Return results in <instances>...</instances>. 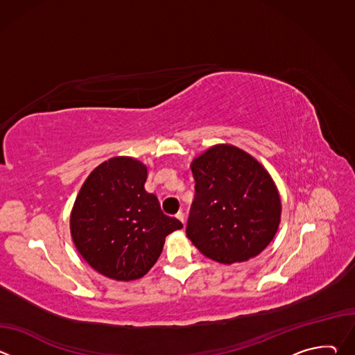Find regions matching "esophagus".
<instances>
[{"mask_svg": "<svg viewBox=\"0 0 355 355\" xmlns=\"http://www.w3.org/2000/svg\"><path fill=\"white\" fill-rule=\"evenodd\" d=\"M175 218L185 226V216H184V212H182V211H180V212L175 215Z\"/></svg>", "mask_w": 355, "mask_h": 355, "instance_id": "obj_1", "label": "esophagus"}]
</instances>
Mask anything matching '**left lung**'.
Listing matches in <instances>:
<instances>
[{
	"mask_svg": "<svg viewBox=\"0 0 355 355\" xmlns=\"http://www.w3.org/2000/svg\"><path fill=\"white\" fill-rule=\"evenodd\" d=\"M195 196L187 236L202 254L222 264L259 256L274 239L281 199L264 167L245 151L211 147L191 164Z\"/></svg>",
	"mask_w": 355,
	"mask_h": 355,
	"instance_id": "left-lung-1",
	"label": "left lung"
}]
</instances>
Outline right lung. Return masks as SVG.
<instances>
[{
  "label": "right lung",
  "mask_w": 355,
  "mask_h": 355,
  "mask_svg": "<svg viewBox=\"0 0 355 355\" xmlns=\"http://www.w3.org/2000/svg\"><path fill=\"white\" fill-rule=\"evenodd\" d=\"M147 168L114 157L85 180L70 218L73 241L99 274L116 281L143 277L160 257L166 237L182 227L144 189Z\"/></svg>",
  "instance_id": "right-lung-1"
}]
</instances>
